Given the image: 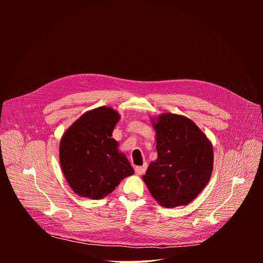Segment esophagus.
I'll use <instances>...</instances> for the list:
<instances>
[{
    "mask_svg": "<svg viewBox=\"0 0 263 263\" xmlns=\"http://www.w3.org/2000/svg\"><path fill=\"white\" fill-rule=\"evenodd\" d=\"M146 171V164H143L142 166H136L135 167V174L140 176V175H143Z\"/></svg>",
    "mask_w": 263,
    "mask_h": 263,
    "instance_id": "34e87169",
    "label": "esophagus"
}]
</instances>
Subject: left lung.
Masks as SVG:
<instances>
[{
	"label": "left lung",
	"instance_id": "1",
	"mask_svg": "<svg viewBox=\"0 0 263 263\" xmlns=\"http://www.w3.org/2000/svg\"><path fill=\"white\" fill-rule=\"evenodd\" d=\"M156 132L157 159L142 179L162 207L193 202L208 184L213 170V147L204 132L189 118L161 114L151 119Z\"/></svg>",
	"mask_w": 263,
	"mask_h": 263
}]
</instances>
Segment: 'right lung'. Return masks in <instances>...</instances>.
<instances>
[{"label":"right lung","mask_w":263,"mask_h":263,"mask_svg":"<svg viewBox=\"0 0 263 263\" xmlns=\"http://www.w3.org/2000/svg\"><path fill=\"white\" fill-rule=\"evenodd\" d=\"M121 116L111 107H98L83 114L63 133L59 161L74 194L100 200L134 174L126 155L119 151L112 132Z\"/></svg>","instance_id":"right-lung-1"}]
</instances>
